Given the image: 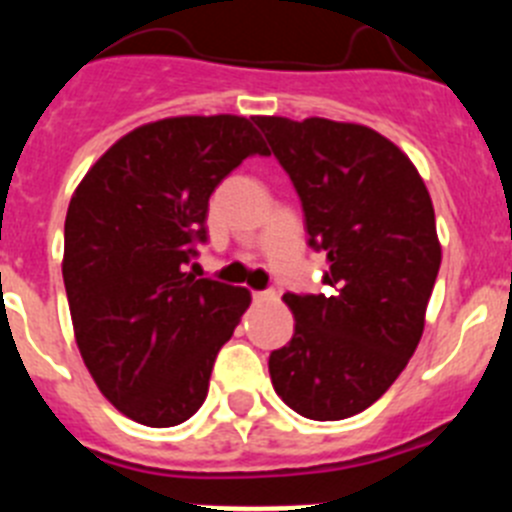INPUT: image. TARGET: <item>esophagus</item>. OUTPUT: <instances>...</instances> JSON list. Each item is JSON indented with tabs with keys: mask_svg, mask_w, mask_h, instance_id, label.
<instances>
[{
	"mask_svg": "<svg viewBox=\"0 0 512 512\" xmlns=\"http://www.w3.org/2000/svg\"><path fill=\"white\" fill-rule=\"evenodd\" d=\"M274 289H261V292H253V302H269L274 300Z\"/></svg>",
	"mask_w": 512,
	"mask_h": 512,
	"instance_id": "esophagus-1",
	"label": "esophagus"
}]
</instances>
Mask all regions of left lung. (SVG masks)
<instances>
[{
	"instance_id": "obj_1",
	"label": "left lung",
	"mask_w": 512,
	"mask_h": 512,
	"mask_svg": "<svg viewBox=\"0 0 512 512\" xmlns=\"http://www.w3.org/2000/svg\"><path fill=\"white\" fill-rule=\"evenodd\" d=\"M253 122L292 179L307 243L330 261L325 295H284L295 336L271 351V384L305 418H351L390 390L423 336L441 266L431 194L372 128L323 117Z\"/></svg>"
}]
</instances>
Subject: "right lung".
<instances>
[{"instance_id":"right-lung-1","label":"right lung","mask_w":512,"mask_h":512,"mask_svg":"<svg viewBox=\"0 0 512 512\" xmlns=\"http://www.w3.org/2000/svg\"><path fill=\"white\" fill-rule=\"evenodd\" d=\"M248 156H269L251 120L169 117L133 130L89 169L63 228L76 343L102 395L151 428L202 408L217 351L248 289L194 279L207 202Z\"/></svg>"}]
</instances>
